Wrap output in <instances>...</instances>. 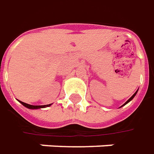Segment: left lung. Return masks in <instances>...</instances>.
<instances>
[{
    "mask_svg": "<svg viewBox=\"0 0 154 154\" xmlns=\"http://www.w3.org/2000/svg\"><path fill=\"white\" fill-rule=\"evenodd\" d=\"M138 90H137V91H136V92H135L134 94H133V95H132V96L130 97V98H129V99H128V100L127 101H126V102H125V103H124V104H123V105H122V106H121V107L124 106V105H125V104H127V103H128V102H130V101H131V100H133V99H134V98L135 95H136V94H137V93H138Z\"/></svg>",
    "mask_w": 154,
    "mask_h": 154,
    "instance_id": "left-lung-1",
    "label": "left lung"
}]
</instances>
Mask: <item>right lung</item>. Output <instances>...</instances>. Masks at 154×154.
I'll return each mask as SVG.
<instances>
[{
	"label": "right lung",
	"instance_id": "obj_1",
	"mask_svg": "<svg viewBox=\"0 0 154 154\" xmlns=\"http://www.w3.org/2000/svg\"><path fill=\"white\" fill-rule=\"evenodd\" d=\"M19 102L22 105H24L25 107H26V108H28V109H42V108H46V107H49L51 106V103H50V104H46V105H30V104H28V103H24V102H22V101H20Z\"/></svg>",
	"mask_w": 154,
	"mask_h": 154
}]
</instances>
